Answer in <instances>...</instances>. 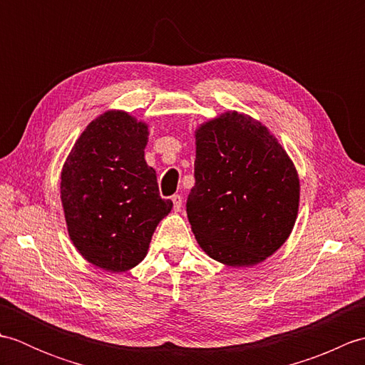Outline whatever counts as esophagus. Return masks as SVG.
<instances>
[{"label":"esophagus","instance_id":"esophagus-1","mask_svg":"<svg viewBox=\"0 0 365 365\" xmlns=\"http://www.w3.org/2000/svg\"><path fill=\"white\" fill-rule=\"evenodd\" d=\"M173 204H174V210H175V212L180 210V208H182V196L174 195V196H173Z\"/></svg>","mask_w":365,"mask_h":365}]
</instances>
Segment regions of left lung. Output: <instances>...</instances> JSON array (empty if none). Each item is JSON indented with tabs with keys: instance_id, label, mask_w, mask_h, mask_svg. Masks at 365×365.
Here are the masks:
<instances>
[{
	"instance_id": "1",
	"label": "left lung",
	"mask_w": 365,
	"mask_h": 365,
	"mask_svg": "<svg viewBox=\"0 0 365 365\" xmlns=\"http://www.w3.org/2000/svg\"><path fill=\"white\" fill-rule=\"evenodd\" d=\"M187 215L199 246L229 267H250L284 245L298 215L299 180L269 131L226 113L196 131Z\"/></svg>"
}]
</instances>
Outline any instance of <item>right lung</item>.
<instances>
[{"label":"right lung","mask_w":365,"mask_h":365,"mask_svg":"<svg viewBox=\"0 0 365 365\" xmlns=\"http://www.w3.org/2000/svg\"><path fill=\"white\" fill-rule=\"evenodd\" d=\"M147 125L110 111L83 131L61 175L68 235L92 265L120 273L141 262L173 208L147 166Z\"/></svg>","instance_id":"1"}]
</instances>
